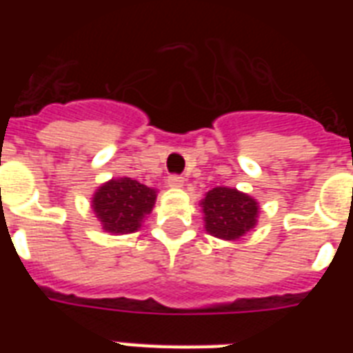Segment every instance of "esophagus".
Wrapping results in <instances>:
<instances>
[{
  "label": "esophagus",
  "mask_w": 353,
  "mask_h": 353,
  "mask_svg": "<svg viewBox=\"0 0 353 353\" xmlns=\"http://www.w3.org/2000/svg\"><path fill=\"white\" fill-rule=\"evenodd\" d=\"M166 185L170 188H181L185 185V179L181 176H170L166 179Z\"/></svg>",
  "instance_id": "esophagus-1"
}]
</instances>
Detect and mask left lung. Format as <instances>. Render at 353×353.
<instances>
[{
    "label": "left lung",
    "mask_w": 353,
    "mask_h": 353,
    "mask_svg": "<svg viewBox=\"0 0 353 353\" xmlns=\"http://www.w3.org/2000/svg\"><path fill=\"white\" fill-rule=\"evenodd\" d=\"M205 231L220 240L234 241L252 231L258 223L260 205L238 188L216 187L199 201Z\"/></svg>",
    "instance_id": "left-lung-1"
}]
</instances>
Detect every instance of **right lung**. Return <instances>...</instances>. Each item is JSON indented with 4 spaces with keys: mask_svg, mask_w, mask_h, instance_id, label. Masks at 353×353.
<instances>
[{
    "mask_svg": "<svg viewBox=\"0 0 353 353\" xmlns=\"http://www.w3.org/2000/svg\"><path fill=\"white\" fill-rule=\"evenodd\" d=\"M157 190L132 177H112L91 198V209L108 234H132L152 212Z\"/></svg>",
    "mask_w": 353,
    "mask_h": 353,
    "instance_id": "obj_1",
    "label": "right lung"
}]
</instances>
